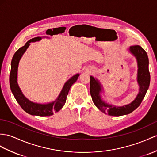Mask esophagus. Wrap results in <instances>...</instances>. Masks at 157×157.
Here are the masks:
<instances>
[{
  "label": "esophagus",
  "mask_w": 157,
  "mask_h": 157,
  "mask_svg": "<svg viewBox=\"0 0 157 157\" xmlns=\"http://www.w3.org/2000/svg\"><path fill=\"white\" fill-rule=\"evenodd\" d=\"M86 71H87V73H89V74H90L91 72V71L90 70H88V69H86Z\"/></svg>",
  "instance_id": "34e87169"
}]
</instances>
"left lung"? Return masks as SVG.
Listing matches in <instances>:
<instances>
[{
    "mask_svg": "<svg viewBox=\"0 0 157 157\" xmlns=\"http://www.w3.org/2000/svg\"><path fill=\"white\" fill-rule=\"evenodd\" d=\"M128 52L135 56L137 63V81L139 87V93L131 103L123 106H115L107 103L102 99L101 94L103 92L101 83L97 78L90 76V94L95 105L103 113L111 116H121L131 113L142 102L150 85L151 76L148 71V58L147 52L140 46H132Z\"/></svg>",
    "mask_w": 157,
    "mask_h": 157,
    "instance_id": "1",
    "label": "left lung"
}]
</instances>
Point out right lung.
Listing matches in <instances>:
<instances>
[{
	"label": "right lung",
	"instance_id": "add662e5",
	"mask_svg": "<svg viewBox=\"0 0 157 157\" xmlns=\"http://www.w3.org/2000/svg\"><path fill=\"white\" fill-rule=\"evenodd\" d=\"M42 38L36 37L28 41L25 45L20 48L19 49L15 52L13 59L11 61V69L10 73V87L13 94L14 98L23 110L26 111L27 113L32 115L36 116H50L54 114V113L59 111L62 109L66 101V98L70 91L71 86L77 81L79 74H77L72 76L64 84L62 90L59 94L58 97L55 101L48 103H38L30 101L27 99L24 94L21 90L20 89L17 82L18 78V67L20 59H21L22 55L29 47L31 42H34L40 41Z\"/></svg>",
	"mask_w": 157,
	"mask_h": 157
}]
</instances>
